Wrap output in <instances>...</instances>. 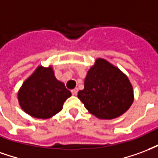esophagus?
<instances>
[{
	"label": "esophagus",
	"mask_w": 158,
	"mask_h": 158,
	"mask_svg": "<svg viewBox=\"0 0 158 158\" xmlns=\"http://www.w3.org/2000/svg\"><path fill=\"white\" fill-rule=\"evenodd\" d=\"M78 93V89L77 88H75L73 90H71V93H72V95H77Z\"/></svg>",
	"instance_id": "obj_1"
}]
</instances>
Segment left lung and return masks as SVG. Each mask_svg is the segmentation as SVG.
I'll list each match as a JSON object with an SVG mask.
<instances>
[{"mask_svg":"<svg viewBox=\"0 0 158 158\" xmlns=\"http://www.w3.org/2000/svg\"><path fill=\"white\" fill-rule=\"evenodd\" d=\"M77 97L91 114L105 119L123 114L134 100L127 77L103 59H98L87 72L84 89Z\"/></svg>","mask_w":158,"mask_h":158,"instance_id":"8db88e82","label":"left lung"}]
</instances>
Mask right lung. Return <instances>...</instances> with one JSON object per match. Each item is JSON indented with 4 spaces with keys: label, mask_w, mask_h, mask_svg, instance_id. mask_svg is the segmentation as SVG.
Here are the masks:
<instances>
[{
    "label": "right lung",
    "mask_w": 158,
    "mask_h": 158,
    "mask_svg": "<svg viewBox=\"0 0 158 158\" xmlns=\"http://www.w3.org/2000/svg\"><path fill=\"white\" fill-rule=\"evenodd\" d=\"M71 93L55 78L52 68L39 66L24 81L18 101L24 112L38 118H48L62 109Z\"/></svg>",
    "instance_id": "1"
}]
</instances>
